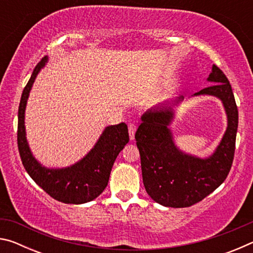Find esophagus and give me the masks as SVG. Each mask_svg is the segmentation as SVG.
<instances>
[{
    "instance_id": "34e87169",
    "label": "esophagus",
    "mask_w": 253,
    "mask_h": 253,
    "mask_svg": "<svg viewBox=\"0 0 253 253\" xmlns=\"http://www.w3.org/2000/svg\"><path fill=\"white\" fill-rule=\"evenodd\" d=\"M136 125L135 123H130L129 125H128V134H129V138L130 140H134L135 138V132H136Z\"/></svg>"
}]
</instances>
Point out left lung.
<instances>
[{"label":"left lung","instance_id":"1","mask_svg":"<svg viewBox=\"0 0 253 253\" xmlns=\"http://www.w3.org/2000/svg\"><path fill=\"white\" fill-rule=\"evenodd\" d=\"M208 80L213 84L194 93L220 98L228 115V128L212 156L198 158L175 146L169 125L173 108L162 106L142 116V124L135 134L140 154L145 190L164 207L187 208L202 201L219 187L232 166L238 129V107L226 76L213 65ZM183 97L174 101L176 105Z\"/></svg>","mask_w":253,"mask_h":253}]
</instances>
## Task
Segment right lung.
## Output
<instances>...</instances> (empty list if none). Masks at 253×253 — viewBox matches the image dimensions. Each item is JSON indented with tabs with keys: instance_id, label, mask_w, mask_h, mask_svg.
<instances>
[{
	"instance_id": "1",
	"label": "right lung",
	"mask_w": 253,
	"mask_h": 253,
	"mask_svg": "<svg viewBox=\"0 0 253 253\" xmlns=\"http://www.w3.org/2000/svg\"><path fill=\"white\" fill-rule=\"evenodd\" d=\"M48 58H42L21 96L18 121V147L21 161L31 178L51 198L67 204H83L99 196L107 186L114 162L129 140L125 123L106 127L95 146L83 160L66 169H50L33 157L25 138L24 111L37 75Z\"/></svg>"
}]
</instances>
